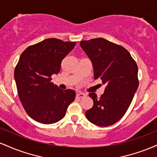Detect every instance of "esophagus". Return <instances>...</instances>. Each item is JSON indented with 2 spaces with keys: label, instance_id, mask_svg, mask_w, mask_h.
<instances>
[{
  "label": "esophagus",
  "instance_id": "esophagus-1",
  "mask_svg": "<svg viewBox=\"0 0 157 157\" xmlns=\"http://www.w3.org/2000/svg\"><path fill=\"white\" fill-rule=\"evenodd\" d=\"M84 97H86V94L84 93H77L76 94V97L77 98H83Z\"/></svg>",
  "mask_w": 157,
  "mask_h": 157
}]
</instances>
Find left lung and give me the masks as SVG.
<instances>
[{
    "label": "left lung",
    "instance_id": "8db88e82",
    "mask_svg": "<svg viewBox=\"0 0 157 157\" xmlns=\"http://www.w3.org/2000/svg\"><path fill=\"white\" fill-rule=\"evenodd\" d=\"M80 45L92 62L94 79L106 85L100 98L89 94L94 105L86 118L98 126L113 125L124 116L137 90V65L127 49L104 38L82 40Z\"/></svg>",
    "mask_w": 157,
    "mask_h": 157
}]
</instances>
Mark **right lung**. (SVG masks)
Instances as JSON below:
<instances>
[{
	"mask_svg": "<svg viewBox=\"0 0 157 157\" xmlns=\"http://www.w3.org/2000/svg\"><path fill=\"white\" fill-rule=\"evenodd\" d=\"M76 42L48 38L29 46L15 68L17 94L27 114L35 121L52 124L64 117L75 100L74 90L59 89L51 82L60 71L61 63Z\"/></svg>",
	"mask_w": 157,
	"mask_h": 157,
	"instance_id": "right-lung-1",
	"label": "right lung"
}]
</instances>
